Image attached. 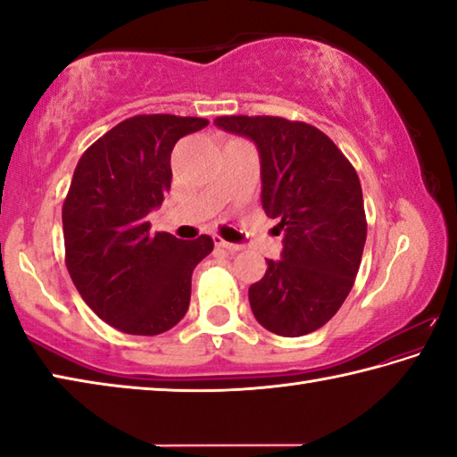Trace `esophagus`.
Segmentation results:
<instances>
[{
	"instance_id": "34e87169",
	"label": "esophagus",
	"mask_w": 457,
	"mask_h": 457,
	"mask_svg": "<svg viewBox=\"0 0 457 457\" xmlns=\"http://www.w3.org/2000/svg\"><path fill=\"white\" fill-rule=\"evenodd\" d=\"M213 242H215V245H218V247H223V250H228V252H239V250H242V245H239V244L226 242V239L220 237V236H215V237H213Z\"/></svg>"
}]
</instances>
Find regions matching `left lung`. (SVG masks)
<instances>
[{
    "instance_id": "8db88e82",
    "label": "left lung",
    "mask_w": 457,
    "mask_h": 457,
    "mask_svg": "<svg viewBox=\"0 0 457 457\" xmlns=\"http://www.w3.org/2000/svg\"><path fill=\"white\" fill-rule=\"evenodd\" d=\"M260 154L262 207L284 231L280 260L250 286L256 320L280 337H303L343 306L367 239L359 175L338 146L312 125L280 117H220Z\"/></svg>"
}]
</instances>
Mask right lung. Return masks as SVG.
Wrapping results in <instances>:
<instances>
[{"label": "right lung", "mask_w": 457, "mask_h": 457, "mask_svg": "<svg viewBox=\"0 0 457 457\" xmlns=\"http://www.w3.org/2000/svg\"><path fill=\"white\" fill-rule=\"evenodd\" d=\"M210 120L138 114L88 146L62 207L66 266L76 290L106 324L154 337L189 308L191 274L213 239L151 234L149 213L171 189V151Z\"/></svg>", "instance_id": "obj_1"}]
</instances>
